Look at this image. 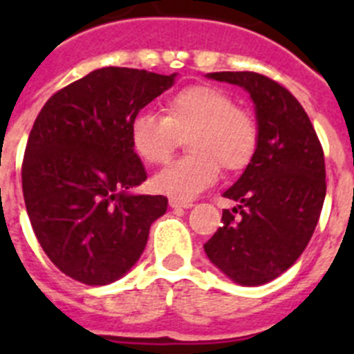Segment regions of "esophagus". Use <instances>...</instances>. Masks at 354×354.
<instances>
[{"label":"esophagus","instance_id":"34e87169","mask_svg":"<svg viewBox=\"0 0 354 354\" xmlns=\"http://www.w3.org/2000/svg\"><path fill=\"white\" fill-rule=\"evenodd\" d=\"M168 204H170V207H183V209H189L193 207V202H189V200H177V198H170L168 200Z\"/></svg>","mask_w":354,"mask_h":354}]
</instances>
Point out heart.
<instances>
[{"mask_svg":"<svg viewBox=\"0 0 354 354\" xmlns=\"http://www.w3.org/2000/svg\"><path fill=\"white\" fill-rule=\"evenodd\" d=\"M189 156L171 161L152 177L154 192L192 200L220 177V167L237 171L252 161L257 149V124L232 97L211 84H193L165 102V117L143 111L129 127L131 147L145 162H165L179 138Z\"/></svg>","mask_w":354,"mask_h":354,"instance_id":"1","label":"heart"}]
</instances>
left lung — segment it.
<instances>
[{"label": "left lung", "mask_w": 354, "mask_h": 354, "mask_svg": "<svg viewBox=\"0 0 354 354\" xmlns=\"http://www.w3.org/2000/svg\"><path fill=\"white\" fill-rule=\"evenodd\" d=\"M205 76L250 93L259 133L252 161L223 193L237 207L225 209L205 255L232 282L262 286L286 273L314 234L326 195L323 147L298 99L277 81L257 72Z\"/></svg>", "instance_id": "left-lung-1"}]
</instances>
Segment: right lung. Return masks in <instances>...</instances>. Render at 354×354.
<instances>
[{
  "mask_svg": "<svg viewBox=\"0 0 354 354\" xmlns=\"http://www.w3.org/2000/svg\"><path fill=\"white\" fill-rule=\"evenodd\" d=\"M175 77L102 67L40 109L24 152V204L46 255L77 282L108 286L124 277L167 212V196L133 193L147 171L129 127Z\"/></svg>",
  "mask_w": 354,
  "mask_h": 354,
  "instance_id": "right-lung-1",
  "label": "right lung"
}]
</instances>
